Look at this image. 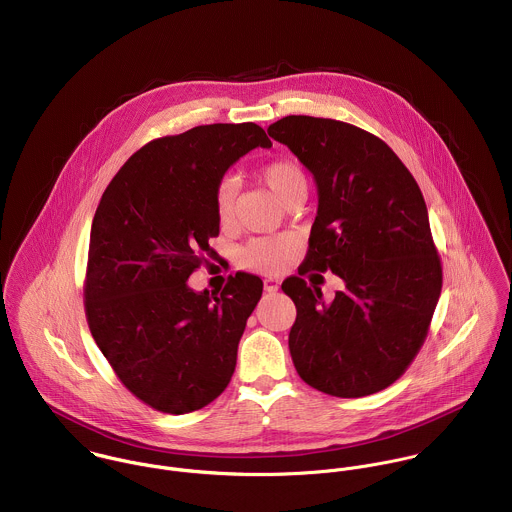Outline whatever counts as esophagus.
<instances>
[{
    "instance_id": "1",
    "label": "esophagus",
    "mask_w": 512,
    "mask_h": 512,
    "mask_svg": "<svg viewBox=\"0 0 512 512\" xmlns=\"http://www.w3.org/2000/svg\"><path fill=\"white\" fill-rule=\"evenodd\" d=\"M278 288H280V282H278L276 278H266V280H264V290H266V292H278Z\"/></svg>"
}]
</instances>
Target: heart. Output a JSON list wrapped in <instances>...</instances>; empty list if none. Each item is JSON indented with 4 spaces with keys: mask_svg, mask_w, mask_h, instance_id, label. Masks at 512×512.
Wrapping results in <instances>:
<instances>
[{
    "mask_svg": "<svg viewBox=\"0 0 512 512\" xmlns=\"http://www.w3.org/2000/svg\"><path fill=\"white\" fill-rule=\"evenodd\" d=\"M262 179L282 205L292 203L299 195H307V175L292 159L268 163L262 169ZM236 193L238 179L234 175H224L215 189V211L222 224H228L232 220ZM293 252L295 242L292 236H266L252 240L242 250V262L254 270L272 274L286 266Z\"/></svg>",
    "mask_w": 512,
    "mask_h": 512,
    "instance_id": "1",
    "label": "heart"
}]
</instances>
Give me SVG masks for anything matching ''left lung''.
<instances>
[{"mask_svg": "<svg viewBox=\"0 0 512 512\" xmlns=\"http://www.w3.org/2000/svg\"><path fill=\"white\" fill-rule=\"evenodd\" d=\"M268 134L292 149L317 185V217L299 276L337 274L345 288L292 276L290 353L313 388L361 398L398 380L418 355L441 293V264L426 201L398 155L365 130L311 116H286Z\"/></svg>", "mask_w": 512, "mask_h": 512, "instance_id": "1", "label": "left lung"}]
</instances>
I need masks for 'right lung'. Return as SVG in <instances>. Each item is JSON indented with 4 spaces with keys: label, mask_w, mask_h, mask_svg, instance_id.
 I'll use <instances>...</instances> for the list:
<instances>
[{
    "label": "right lung",
    "mask_w": 512,
    "mask_h": 512,
    "mask_svg": "<svg viewBox=\"0 0 512 512\" xmlns=\"http://www.w3.org/2000/svg\"><path fill=\"white\" fill-rule=\"evenodd\" d=\"M254 147L272 142L252 122L153 140L122 165L92 219L90 333L122 384L159 412L187 414L219 398L262 297V280L246 272L220 295L187 284L219 236L215 189Z\"/></svg>",
    "instance_id": "add662e5"
}]
</instances>
